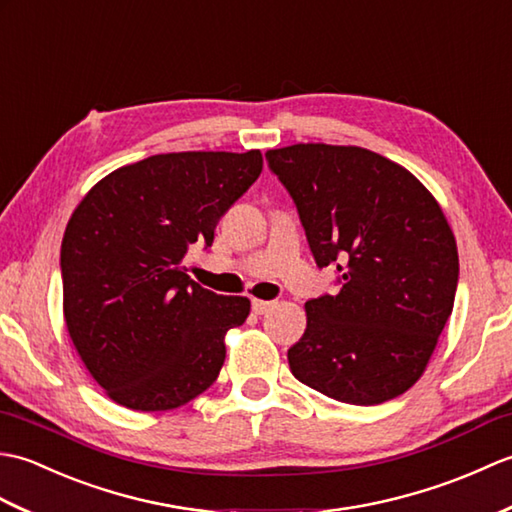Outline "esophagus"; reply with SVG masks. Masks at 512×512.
Wrapping results in <instances>:
<instances>
[{
	"instance_id": "34e87169",
	"label": "esophagus",
	"mask_w": 512,
	"mask_h": 512,
	"mask_svg": "<svg viewBox=\"0 0 512 512\" xmlns=\"http://www.w3.org/2000/svg\"><path fill=\"white\" fill-rule=\"evenodd\" d=\"M275 303L273 301H262V299H253V312L255 314H266L273 310Z\"/></svg>"
}]
</instances>
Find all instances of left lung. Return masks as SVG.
<instances>
[{"label": "left lung", "instance_id": "8db88e82", "mask_svg": "<svg viewBox=\"0 0 512 512\" xmlns=\"http://www.w3.org/2000/svg\"><path fill=\"white\" fill-rule=\"evenodd\" d=\"M266 160L297 204L314 262L336 266L341 284L306 303L290 372L350 405L405 394L458 290V246L440 204L405 167L363 147L301 143Z\"/></svg>", "mask_w": 512, "mask_h": 512}]
</instances>
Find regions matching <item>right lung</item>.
Wrapping results in <instances>:
<instances>
[{
	"mask_svg": "<svg viewBox=\"0 0 512 512\" xmlns=\"http://www.w3.org/2000/svg\"><path fill=\"white\" fill-rule=\"evenodd\" d=\"M259 149L180 151L112 171L76 206L61 242L63 314L92 378L118 405L167 411L209 389L224 336L250 312L184 273L262 173Z\"/></svg>",
	"mask_w": 512,
	"mask_h": 512,
	"instance_id": "1",
	"label": "right lung"
}]
</instances>
